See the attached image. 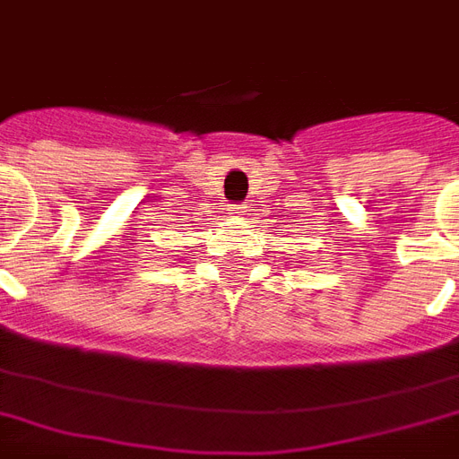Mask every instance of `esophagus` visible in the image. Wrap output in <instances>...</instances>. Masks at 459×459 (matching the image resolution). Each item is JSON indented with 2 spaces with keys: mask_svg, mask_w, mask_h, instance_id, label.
<instances>
[{
  "mask_svg": "<svg viewBox=\"0 0 459 459\" xmlns=\"http://www.w3.org/2000/svg\"><path fill=\"white\" fill-rule=\"evenodd\" d=\"M230 212H232V215H247V205H232V208H230Z\"/></svg>",
  "mask_w": 459,
  "mask_h": 459,
  "instance_id": "34e87169",
  "label": "esophagus"
}]
</instances>
